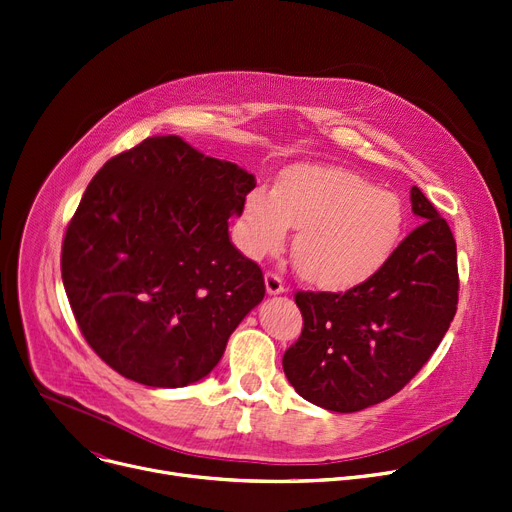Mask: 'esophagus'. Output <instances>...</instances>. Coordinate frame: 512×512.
Instances as JSON below:
<instances>
[{
  "instance_id": "esophagus-1",
  "label": "esophagus",
  "mask_w": 512,
  "mask_h": 512,
  "mask_svg": "<svg viewBox=\"0 0 512 512\" xmlns=\"http://www.w3.org/2000/svg\"><path fill=\"white\" fill-rule=\"evenodd\" d=\"M265 290H267V294L276 296V294L286 292V284L278 274H274V271H267V274H265Z\"/></svg>"
}]
</instances>
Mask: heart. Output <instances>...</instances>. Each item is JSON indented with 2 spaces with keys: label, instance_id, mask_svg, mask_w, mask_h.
<instances>
[{
  "label": "heart",
  "instance_id": "obj_1",
  "mask_svg": "<svg viewBox=\"0 0 512 512\" xmlns=\"http://www.w3.org/2000/svg\"><path fill=\"white\" fill-rule=\"evenodd\" d=\"M300 276L327 290H352L377 278L405 232L401 199L342 166L286 168L276 189L249 191L241 216V245L257 257L278 249L288 230Z\"/></svg>",
  "mask_w": 512,
  "mask_h": 512
}]
</instances>
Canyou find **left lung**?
<instances>
[{
  "mask_svg": "<svg viewBox=\"0 0 512 512\" xmlns=\"http://www.w3.org/2000/svg\"><path fill=\"white\" fill-rule=\"evenodd\" d=\"M422 224L377 278L348 292H296L302 333L282 358L300 397L352 414L410 383L445 337L459 296L457 245L445 218L412 187Z\"/></svg>",
  "mask_w": 512,
  "mask_h": 512,
  "instance_id": "8db88e82",
  "label": "left lung"
}]
</instances>
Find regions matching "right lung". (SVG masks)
Returning <instances> with one entry per match:
<instances>
[{"mask_svg": "<svg viewBox=\"0 0 512 512\" xmlns=\"http://www.w3.org/2000/svg\"><path fill=\"white\" fill-rule=\"evenodd\" d=\"M255 177L156 135L117 154L65 230L61 278L88 346L121 377L175 389L206 377L265 296L228 236Z\"/></svg>", "mask_w": 512, "mask_h": 512, "instance_id": "add662e5", "label": "right lung"}]
</instances>
